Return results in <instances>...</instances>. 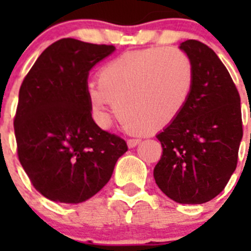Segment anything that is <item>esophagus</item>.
<instances>
[{"mask_svg":"<svg viewBox=\"0 0 251 251\" xmlns=\"http://www.w3.org/2000/svg\"><path fill=\"white\" fill-rule=\"evenodd\" d=\"M141 141H142L141 138H130V139H128V141H127L128 147H129V148L136 147L137 145H139V142H141Z\"/></svg>","mask_w":251,"mask_h":251,"instance_id":"34e87169","label":"esophagus"}]
</instances>
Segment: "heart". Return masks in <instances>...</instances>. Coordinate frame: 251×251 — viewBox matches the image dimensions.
Segmentation results:
<instances>
[{
    "label": "heart",
    "instance_id": "1",
    "mask_svg": "<svg viewBox=\"0 0 251 251\" xmlns=\"http://www.w3.org/2000/svg\"><path fill=\"white\" fill-rule=\"evenodd\" d=\"M194 86L191 59L165 46L130 51L110 60L99 72V83L88 85L90 109L100 127L122 114L126 127L161 129L183 112Z\"/></svg>",
    "mask_w": 251,
    "mask_h": 251
}]
</instances>
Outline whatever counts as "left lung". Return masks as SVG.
<instances>
[{
  "label": "left lung",
  "instance_id": "1",
  "mask_svg": "<svg viewBox=\"0 0 251 251\" xmlns=\"http://www.w3.org/2000/svg\"><path fill=\"white\" fill-rule=\"evenodd\" d=\"M179 49L191 59L194 86L183 112L156 136L163 151L153 176L171 200L196 205L220 194L238 165L240 95L212 49L197 40Z\"/></svg>",
  "mask_w": 251,
  "mask_h": 251
}]
</instances>
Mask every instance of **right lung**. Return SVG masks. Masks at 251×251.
Here are the masks:
<instances>
[{"instance_id":"right-lung-1","label":"right lung","mask_w":251,"mask_h":251,"mask_svg":"<svg viewBox=\"0 0 251 251\" xmlns=\"http://www.w3.org/2000/svg\"><path fill=\"white\" fill-rule=\"evenodd\" d=\"M114 50L61 39L43 51L22 81L13 121L17 154L49 200L86 201L108 183L128 151L124 139L93 121L88 98L89 72Z\"/></svg>"}]
</instances>
